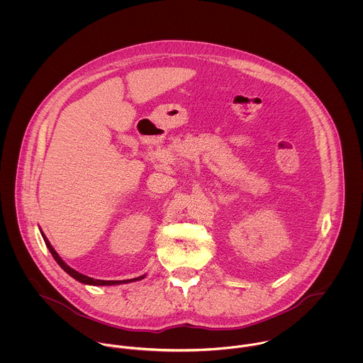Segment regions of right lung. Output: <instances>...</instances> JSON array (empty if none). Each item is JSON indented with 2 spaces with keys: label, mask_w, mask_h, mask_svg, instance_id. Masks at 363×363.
<instances>
[{
  "label": "right lung",
  "mask_w": 363,
  "mask_h": 363,
  "mask_svg": "<svg viewBox=\"0 0 363 363\" xmlns=\"http://www.w3.org/2000/svg\"><path fill=\"white\" fill-rule=\"evenodd\" d=\"M42 236H43L45 243H46L48 249L50 250L52 257L57 261V264H58L67 274H69L74 279H77V281H79V282H82V284H85V285H96V286H98V285H99V286H104V285H120V284H128V282H134V281H140V279L145 278V275H143V277H138V278H134V279H124V281H102V279H94V278H91V277H86V275H84V274H79L78 271L72 269L69 265H67V264L61 259V257L57 255V252L52 249V246L50 245V242L48 240V238L43 235V232H42Z\"/></svg>",
  "instance_id": "right-lung-1"
}]
</instances>
